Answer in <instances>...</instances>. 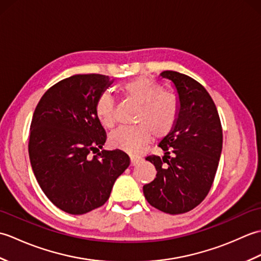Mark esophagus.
I'll return each mask as SVG.
<instances>
[{
    "label": "esophagus",
    "mask_w": 261,
    "mask_h": 261,
    "mask_svg": "<svg viewBox=\"0 0 261 261\" xmlns=\"http://www.w3.org/2000/svg\"><path fill=\"white\" fill-rule=\"evenodd\" d=\"M141 160L140 157H131L130 158V163H131V166H136L138 163H139Z\"/></svg>",
    "instance_id": "34e87169"
}]
</instances>
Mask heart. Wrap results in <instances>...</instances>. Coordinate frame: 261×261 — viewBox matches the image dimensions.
I'll return each instance as SVG.
<instances>
[{"mask_svg":"<svg viewBox=\"0 0 261 261\" xmlns=\"http://www.w3.org/2000/svg\"><path fill=\"white\" fill-rule=\"evenodd\" d=\"M121 92L139 104L134 126H120L109 137L110 146L129 153H137L152 139L167 137L179 116V99L175 93L163 91L158 83L147 77H138L121 86ZM98 121L111 127L115 123V104L109 93L99 95L95 103Z\"/></svg>","mask_w":261,"mask_h":261,"instance_id":"obj_1","label":"heart"}]
</instances>
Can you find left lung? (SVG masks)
Returning a JSON list of instances; mask_svg holds the SVG:
<instances>
[{"mask_svg": "<svg viewBox=\"0 0 261 261\" xmlns=\"http://www.w3.org/2000/svg\"><path fill=\"white\" fill-rule=\"evenodd\" d=\"M160 76L173 83L179 99L174 130L160 141L163 158L148 156L156 178L143 186L151 206L165 213L181 214L206 197L222 151V126L212 97L192 77L165 70Z\"/></svg>", "mask_w": 261, "mask_h": 261, "instance_id": "obj_1", "label": "left lung"}]
</instances>
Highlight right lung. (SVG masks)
Masks as SVG:
<instances>
[{
  "mask_svg": "<svg viewBox=\"0 0 261 261\" xmlns=\"http://www.w3.org/2000/svg\"><path fill=\"white\" fill-rule=\"evenodd\" d=\"M109 76L74 75L43 94L32 116L29 157L45 195L66 213L80 215L108 201L116 178L130 158L119 149L99 151L107 132L95 103L112 84Z\"/></svg>",
  "mask_w": 261,
  "mask_h": 261,
  "instance_id": "obj_1",
  "label": "right lung"
}]
</instances>
